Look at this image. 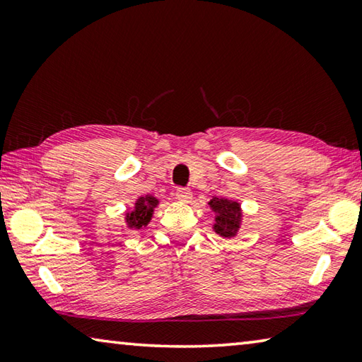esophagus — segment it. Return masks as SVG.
Instances as JSON below:
<instances>
[{
  "mask_svg": "<svg viewBox=\"0 0 362 362\" xmlns=\"http://www.w3.org/2000/svg\"><path fill=\"white\" fill-rule=\"evenodd\" d=\"M175 196H177V199L180 201V203H185V204L193 199L192 189H188V188H179V189H177Z\"/></svg>",
  "mask_w": 362,
  "mask_h": 362,
  "instance_id": "obj_1",
  "label": "esophagus"
}]
</instances>
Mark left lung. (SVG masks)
<instances>
[{
    "label": "left lung",
    "instance_id": "1",
    "mask_svg": "<svg viewBox=\"0 0 362 362\" xmlns=\"http://www.w3.org/2000/svg\"><path fill=\"white\" fill-rule=\"evenodd\" d=\"M214 212L212 230L223 238H235L243 223V209L238 201L226 198H212L209 203Z\"/></svg>",
    "mask_w": 362,
    "mask_h": 362
}]
</instances>
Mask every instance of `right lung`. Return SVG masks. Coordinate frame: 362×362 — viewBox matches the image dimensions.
Instances as JSON below:
<instances>
[{
	"label": "right lung",
	"instance_id": "obj_1",
	"mask_svg": "<svg viewBox=\"0 0 362 362\" xmlns=\"http://www.w3.org/2000/svg\"><path fill=\"white\" fill-rule=\"evenodd\" d=\"M159 204V199L153 194L139 196L132 209L124 214V222L129 230H140L151 222L153 214Z\"/></svg>",
	"mask_w": 362,
	"mask_h": 362
}]
</instances>
